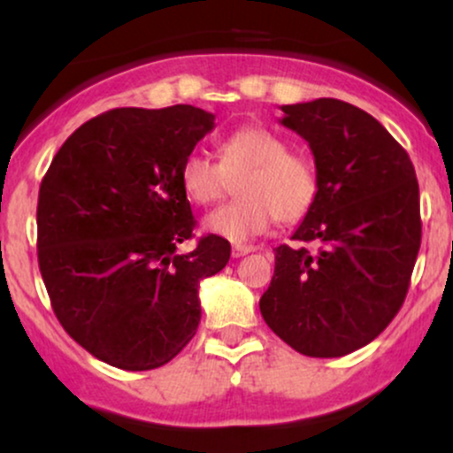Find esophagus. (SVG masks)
Here are the masks:
<instances>
[{
    "mask_svg": "<svg viewBox=\"0 0 453 453\" xmlns=\"http://www.w3.org/2000/svg\"><path fill=\"white\" fill-rule=\"evenodd\" d=\"M256 251V247H251V244H234L232 247V257H242L247 256V253Z\"/></svg>",
    "mask_w": 453,
    "mask_h": 453,
    "instance_id": "1",
    "label": "esophagus"
}]
</instances>
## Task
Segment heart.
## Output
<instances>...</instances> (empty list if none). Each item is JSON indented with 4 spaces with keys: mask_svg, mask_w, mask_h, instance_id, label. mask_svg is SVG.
<instances>
[{
    "mask_svg": "<svg viewBox=\"0 0 453 453\" xmlns=\"http://www.w3.org/2000/svg\"><path fill=\"white\" fill-rule=\"evenodd\" d=\"M241 200L204 219L211 234L244 242L268 232L274 219L300 221L315 204L319 179L313 161L289 153V144L266 127L249 126L221 142L219 161L191 153L180 168L187 197L200 206L219 202L236 183Z\"/></svg>",
    "mask_w": 453,
    "mask_h": 453,
    "instance_id": "b5f03b06",
    "label": "heart"
}]
</instances>
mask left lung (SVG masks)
Returning <instances> with one entry per match:
<instances>
[{"label": "left lung", "mask_w": 453, "mask_h": 453, "mask_svg": "<svg viewBox=\"0 0 453 453\" xmlns=\"http://www.w3.org/2000/svg\"><path fill=\"white\" fill-rule=\"evenodd\" d=\"M280 111L313 150L319 189L292 236L303 244L274 249L259 311L292 349L341 357L377 339L404 303L422 242L418 176L362 108L319 97Z\"/></svg>", "instance_id": "left-lung-1"}]
</instances>
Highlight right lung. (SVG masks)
Here are the masks:
<instances>
[{
	"label": "right lung",
	"instance_id": "obj_1",
	"mask_svg": "<svg viewBox=\"0 0 453 453\" xmlns=\"http://www.w3.org/2000/svg\"><path fill=\"white\" fill-rule=\"evenodd\" d=\"M215 117L189 104L114 108L65 140L38 196V264L57 319L78 345L123 371L164 366L194 339L200 280L230 242L202 236L180 168Z\"/></svg>",
	"mask_w": 453,
	"mask_h": 453
}]
</instances>
